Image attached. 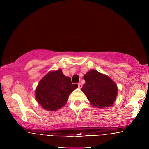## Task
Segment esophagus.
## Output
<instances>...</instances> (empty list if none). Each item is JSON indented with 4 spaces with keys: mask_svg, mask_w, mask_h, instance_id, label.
Listing matches in <instances>:
<instances>
[{
    "mask_svg": "<svg viewBox=\"0 0 149 149\" xmlns=\"http://www.w3.org/2000/svg\"><path fill=\"white\" fill-rule=\"evenodd\" d=\"M82 87H83V85L81 84V83H78V88H81Z\"/></svg>",
    "mask_w": 149,
    "mask_h": 149,
    "instance_id": "34e87169",
    "label": "esophagus"
}]
</instances>
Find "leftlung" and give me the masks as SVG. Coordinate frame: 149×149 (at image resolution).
Segmentation results:
<instances>
[{"label": "left lung", "mask_w": 149, "mask_h": 149, "mask_svg": "<svg viewBox=\"0 0 149 149\" xmlns=\"http://www.w3.org/2000/svg\"><path fill=\"white\" fill-rule=\"evenodd\" d=\"M86 83L81 90L86 95L91 105L98 108L111 106L117 96L118 88L107 75L91 70L84 75Z\"/></svg>", "instance_id": "obj_1"}]
</instances>
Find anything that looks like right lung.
Returning <instances> with one entry per match:
<instances>
[{"label": "right lung", "instance_id": "add662e5", "mask_svg": "<svg viewBox=\"0 0 149 149\" xmlns=\"http://www.w3.org/2000/svg\"><path fill=\"white\" fill-rule=\"evenodd\" d=\"M78 87L61 69L49 72L39 82L35 91L36 99L44 109L56 111L64 106L69 95Z\"/></svg>", "mask_w": 149, "mask_h": 149}]
</instances>
